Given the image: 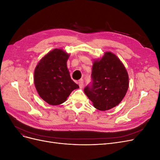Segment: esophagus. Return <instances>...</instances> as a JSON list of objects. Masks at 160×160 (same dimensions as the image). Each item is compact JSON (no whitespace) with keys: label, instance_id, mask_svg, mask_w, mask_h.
I'll return each instance as SVG.
<instances>
[{"label":"esophagus","instance_id":"34e87169","mask_svg":"<svg viewBox=\"0 0 160 160\" xmlns=\"http://www.w3.org/2000/svg\"><path fill=\"white\" fill-rule=\"evenodd\" d=\"M79 85L80 87V88H83V85H84V81L83 79H81L79 81Z\"/></svg>","mask_w":160,"mask_h":160}]
</instances>
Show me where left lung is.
<instances>
[{"mask_svg": "<svg viewBox=\"0 0 160 160\" xmlns=\"http://www.w3.org/2000/svg\"><path fill=\"white\" fill-rule=\"evenodd\" d=\"M128 86V74L123 63L115 55L107 52L93 63L91 82L84 92L96 109L105 111L122 101Z\"/></svg>", "mask_w": 160, "mask_h": 160, "instance_id": "8db88e82", "label": "left lung"}]
</instances>
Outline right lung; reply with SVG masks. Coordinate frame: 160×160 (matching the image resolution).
Returning <instances> with one entry per match:
<instances>
[{
    "label": "right lung",
    "instance_id": "1",
    "mask_svg": "<svg viewBox=\"0 0 160 160\" xmlns=\"http://www.w3.org/2000/svg\"><path fill=\"white\" fill-rule=\"evenodd\" d=\"M69 55L61 49L49 52L37 65L34 81L41 98L52 105L64 103L79 87L71 78L67 67Z\"/></svg>",
    "mask_w": 160,
    "mask_h": 160
}]
</instances>
